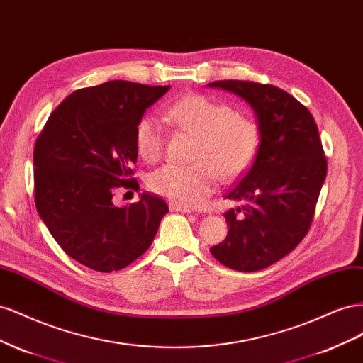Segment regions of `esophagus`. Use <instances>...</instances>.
<instances>
[{"mask_svg":"<svg viewBox=\"0 0 363 363\" xmlns=\"http://www.w3.org/2000/svg\"><path fill=\"white\" fill-rule=\"evenodd\" d=\"M170 210L172 211H179V213H191L193 211L190 206H184V205H179V203H170Z\"/></svg>","mask_w":363,"mask_h":363,"instance_id":"34e87169","label":"esophagus"}]
</instances>
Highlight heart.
Segmentation results:
<instances>
[{
  "instance_id": "heart-1",
  "label": "heart",
  "mask_w": 363,
  "mask_h": 363,
  "mask_svg": "<svg viewBox=\"0 0 363 363\" xmlns=\"http://www.w3.org/2000/svg\"><path fill=\"white\" fill-rule=\"evenodd\" d=\"M162 118L176 129L198 137L190 165H164L150 174L153 193L184 206L202 203L214 191L217 176L231 181L254 161L260 146L258 124L237 112L230 103L202 94H189L162 112ZM141 157L153 162L164 150V130L155 117H143L135 128Z\"/></svg>"
}]
</instances>
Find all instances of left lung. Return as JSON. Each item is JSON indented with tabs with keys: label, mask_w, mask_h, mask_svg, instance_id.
<instances>
[{
	"label": "left lung",
	"mask_w": 363,
	"mask_h": 363,
	"mask_svg": "<svg viewBox=\"0 0 363 363\" xmlns=\"http://www.w3.org/2000/svg\"><path fill=\"white\" fill-rule=\"evenodd\" d=\"M208 86L250 103L260 129L254 162L226 194L242 206L225 213L226 239L210 250L223 266L255 272L292 252L308 233L327 158L313 116L289 92L250 80Z\"/></svg>",
	"instance_id": "8db88e82"
}]
</instances>
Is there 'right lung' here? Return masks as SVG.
Returning a JSON list of instances; mask_svg holds the SVG:
<instances>
[{
    "label": "right lung",
    "mask_w": 363,
    "mask_h": 363,
    "mask_svg": "<svg viewBox=\"0 0 363 363\" xmlns=\"http://www.w3.org/2000/svg\"><path fill=\"white\" fill-rule=\"evenodd\" d=\"M170 86L111 80L69 94L35 144V203L71 258L97 272L120 271L149 250L169 206L157 194L116 206L113 191L138 189L135 128Z\"/></svg>",
    "instance_id": "obj_1"
}]
</instances>
